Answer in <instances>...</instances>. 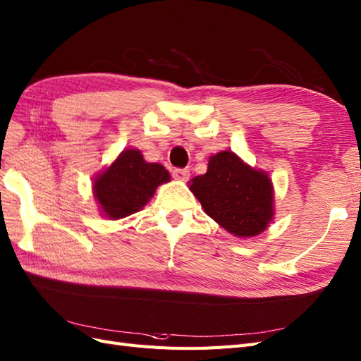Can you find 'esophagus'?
I'll use <instances>...</instances> for the list:
<instances>
[{
    "mask_svg": "<svg viewBox=\"0 0 361 361\" xmlns=\"http://www.w3.org/2000/svg\"><path fill=\"white\" fill-rule=\"evenodd\" d=\"M173 178L178 180H182V182H187L190 179V170H187V169L173 170Z\"/></svg>",
    "mask_w": 361,
    "mask_h": 361,
    "instance_id": "obj_1",
    "label": "esophagus"
}]
</instances>
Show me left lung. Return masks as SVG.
Here are the masks:
<instances>
[{"instance_id": "obj_1", "label": "left lung", "mask_w": 361, "mask_h": 361, "mask_svg": "<svg viewBox=\"0 0 361 361\" xmlns=\"http://www.w3.org/2000/svg\"><path fill=\"white\" fill-rule=\"evenodd\" d=\"M188 183L203 211L233 236H257L276 215L269 174L248 166L232 150L212 155L206 173Z\"/></svg>"}]
</instances>
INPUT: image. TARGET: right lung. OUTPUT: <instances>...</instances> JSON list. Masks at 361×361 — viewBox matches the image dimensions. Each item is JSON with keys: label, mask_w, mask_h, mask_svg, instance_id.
<instances>
[{"label": "right lung", "mask_w": 361, "mask_h": 361, "mask_svg": "<svg viewBox=\"0 0 361 361\" xmlns=\"http://www.w3.org/2000/svg\"><path fill=\"white\" fill-rule=\"evenodd\" d=\"M171 180L166 167L147 162L135 147L125 149L93 178V197L101 216L120 220L143 209L157 188Z\"/></svg>", "instance_id": "obj_1"}]
</instances>
